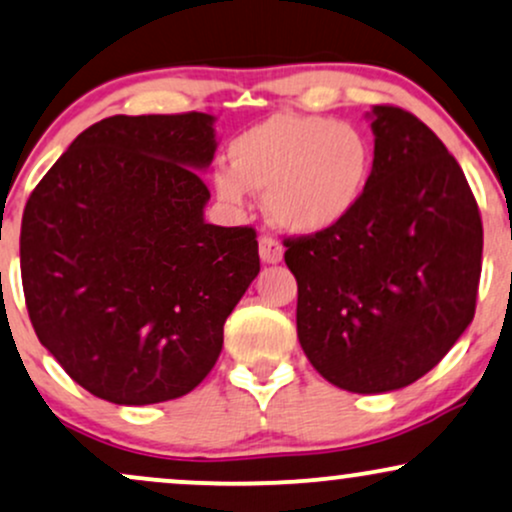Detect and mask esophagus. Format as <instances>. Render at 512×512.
I'll use <instances>...</instances> for the list:
<instances>
[{
    "instance_id": "obj_1",
    "label": "esophagus",
    "mask_w": 512,
    "mask_h": 512,
    "mask_svg": "<svg viewBox=\"0 0 512 512\" xmlns=\"http://www.w3.org/2000/svg\"><path fill=\"white\" fill-rule=\"evenodd\" d=\"M260 257L264 264H279L283 260V245L272 236L260 238Z\"/></svg>"
}]
</instances>
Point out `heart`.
Instances as JSON below:
<instances>
[{
  "label": "heart",
  "instance_id": "heart-1",
  "mask_svg": "<svg viewBox=\"0 0 512 512\" xmlns=\"http://www.w3.org/2000/svg\"><path fill=\"white\" fill-rule=\"evenodd\" d=\"M372 143L355 123L279 112L229 143V166L212 174L214 193L240 207L248 190L264 193L276 229L317 236L360 207L372 176Z\"/></svg>",
  "mask_w": 512,
  "mask_h": 512
}]
</instances>
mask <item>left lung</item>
I'll return each instance as SVG.
<instances>
[{"label": "left lung", "mask_w": 512, "mask_h": 512, "mask_svg": "<svg viewBox=\"0 0 512 512\" xmlns=\"http://www.w3.org/2000/svg\"><path fill=\"white\" fill-rule=\"evenodd\" d=\"M374 164L336 229L288 238L298 341L326 381L353 393L412 384L463 336L482 274V219L432 128L398 107L367 114Z\"/></svg>", "instance_id": "obj_1"}]
</instances>
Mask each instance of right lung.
I'll return each instance as SVG.
<instances>
[{
  "label": "right lung",
  "mask_w": 512,
  "mask_h": 512,
  "mask_svg": "<svg viewBox=\"0 0 512 512\" xmlns=\"http://www.w3.org/2000/svg\"><path fill=\"white\" fill-rule=\"evenodd\" d=\"M214 116H109L30 195L21 276L30 322L66 374L116 405L186 396L260 274L250 226L205 221Z\"/></svg>",
  "instance_id": "1"
}]
</instances>
